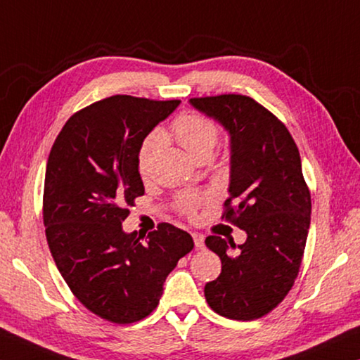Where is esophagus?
<instances>
[{
  "mask_svg": "<svg viewBox=\"0 0 360 360\" xmlns=\"http://www.w3.org/2000/svg\"><path fill=\"white\" fill-rule=\"evenodd\" d=\"M192 238H193V243H195V248H197V249H202L205 246V236L202 233H198V231H193Z\"/></svg>",
  "mask_w": 360,
  "mask_h": 360,
  "instance_id": "esophagus-1",
  "label": "esophagus"
}]
</instances>
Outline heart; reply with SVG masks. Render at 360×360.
Listing matches in <instances>:
<instances>
[{
    "mask_svg": "<svg viewBox=\"0 0 360 360\" xmlns=\"http://www.w3.org/2000/svg\"><path fill=\"white\" fill-rule=\"evenodd\" d=\"M173 135L178 139V143L187 150V154L192 158L203 157V155H211L212 149L216 148L219 141V129L216 122L206 117L202 114L195 112H187L181 114L179 117H176L173 122ZM163 141L162 135L158 131L152 133V135L146 139L143 154H141V174L148 173V168H146V157H148L149 150L154 149ZM203 198L197 193H181L174 200V208L181 214L187 217L197 216L200 205H202Z\"/></svg>",
    "mask_w": 360,
    "mask_h": 360,
    "instance_id": "1",
    "label": "heart"
}]
</instances>
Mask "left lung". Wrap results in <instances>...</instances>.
Listing matches in <instances>:
<instances>
[{"label": "left lung", "mask_w": 360, "mask_h": 360, "mask_svg": "<svg viewBox=\"0 0 360 360\" xmlns=\"http://www.w3.org/2000/svg\"><path fill=\"white\" fill-rule=\"evenodd\" d=\"M191 103L230 133V197L222 219L248 233L236 254L229 252L235 243L229 247L221 236L205 240L222 262L221 275L205 285V298L224 318L259 319L284 300L302 265L311 193L300 154L288 127L251 96L224 94Z\"/></svg>", "instance_id": "8db88e82"}]
</instances>
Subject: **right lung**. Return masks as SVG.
<instances>
[{
    "instance_id": "add662e5",
    "label": "right lung",
    "mask_w": 360,
    "mask_h": 360,
    "mask_svg": "<svg viewBox=\"0 0 360 360\" xmlns=\"http://www.w3.org/2000/svg\"><path fill=\"white\" fill-rule=\"evenodd\" d=\"M179 100L114 95L66 120L49 154L42 219L60 275L90 313L133 324L157 308L163 283L193 249L187 231L162 222L148 236L122 222L144 195L139 149Z\"/></svg>"
}]
</instances>
